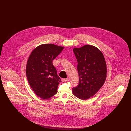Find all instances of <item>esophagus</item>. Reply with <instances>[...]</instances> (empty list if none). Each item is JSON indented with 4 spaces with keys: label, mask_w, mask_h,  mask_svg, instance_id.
<instances>
[{
    "label": "esophagus",
    "mask_w": 131,
    "mask_h": 131,
    "mask_svg": "<svg viewBox=\"0 0 131 131\" xmlns=\"http://www.w3.org/2000/svg\"><path fill=\"white\" fill-rule=\"evenodd\" d=\"M61 81H62V82H65V81H68V79H62Z\"/></svg>",
    "instance_id": "34e87169"
}]
</instances>
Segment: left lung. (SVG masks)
Returning <instances> with one entry per match:
<instances>
[{"mask_svg":"<svg viewBox=\"0 0 131 131\" xmlns=\"http://www.w3.org/2000/svg\"><path fill=\"white\" fill-rule=\"evenodd\" d=\"M73 51L78 61L79 83L73 88V93L80 99L86 100L93 96L105 83L106 61L101 50L92 45L75 48Z\"/></svg>","mask_w":131,"mask_h":131,"instance_id":"8db88e82","label":"left lung"}]
</instances>
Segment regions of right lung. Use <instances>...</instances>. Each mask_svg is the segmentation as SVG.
I'll return each instance as SVG.
<instances>
[{"mask_svg": "<svg viewBox=\"0 0 131 131\" xmlns=\"http://www.w3.org/2000/svg\"><path fill=\"white\" fill-rule=\"evenodd\" d=\"M64 47L52 44H42L32 50L26 66L28 83L34 92L43 99L56 95L61 79L52 61Z\"/></svg>", "mask_w": 131, "mask_h": 131, "instance_id": "1", "label": "right lung"}]
</instances>
